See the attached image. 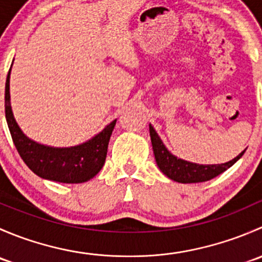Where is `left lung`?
I'll return each mask as SVG.
<instances>
[{"label":"left lung","mask_w":262,"mask_h":262,"mask_svg":"<svg viewBox=\"0 0 262 262\" xmlns=\"http://www.w3.org/2000/svg\"><path fill=\"white\" fill-rule=\"evenodd\" d=\"M149 134L152 141L153 153H155L156 162L160 170L173 181L182 182V184H192V182H204L212 180L215 176L233 166L239 158L244 156V152L239 153L236 158L222 165H198V163L187 162V161L178 158L172 153L168 152L163 142L156 133L155 128L149 124Z\"/></svg>","instance_id":"1"}]
</instances>
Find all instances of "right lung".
<instances>
[{
  "instance_id": "1",
  "label": "right lung",
  "mask_w": 262,
  "mask_h": 262,
  "mask_svg": "<svg viewBox=\"0 0 262 262\" xmlns=\"http://www.w3.org/2000/svg\"><path fill=\"white\" fill-rule=\"evenodd\" d=\"M10 72L11 68L5 89V114L12 141L26 166L41 179L64 184L86 182L97 175L105 163L116 119L97 136L80 146L55 148L36 143L23 133L12 114L10 104Z\"/></svg>"
}]
</instances>
